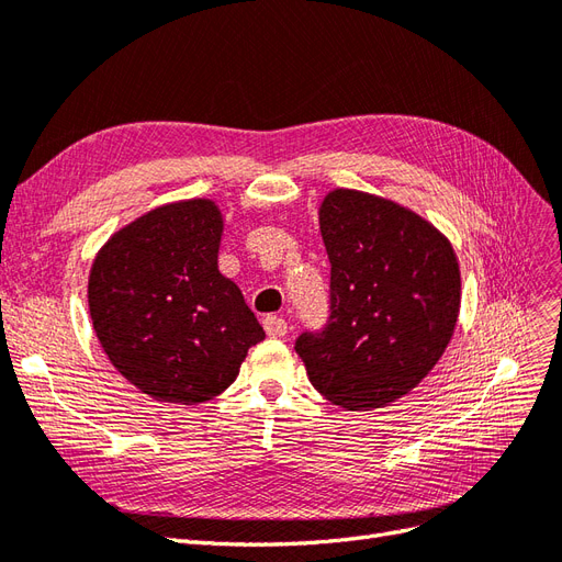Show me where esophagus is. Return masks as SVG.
<instances>
[{"label":"esophagus","instance_id":"esophagus-1","mask_svg":"<svg viewBox=\"0 0 562 562\" xmlns=\"http://www.w3.org/2000/svg\"><path fill=\"white\" fill-rule=\"evenodd\" d=\"M263 329L268 336H272V339H282V336H286V319L280 315H266Z\"/></svg>","mask_w":562,"mask_h":562}]
</instances>
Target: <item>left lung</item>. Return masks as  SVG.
<instances>
[{
	"instance_id": "obj_1",
	"label": "left lung",
	"mask_w": 562,
	"mask_h": 562,
	"mask_svg": "<svg viewBox=\"0 0 562 562\" xmlns=\"http://www.w3.org/2000/svg\"><path fill=\"white\" fill-rule=\"evenodd\" d=\"M319 231L331 263L329 317L294 348L329 403L383 407L409 393L452 339L454 249L422 216L358 190L329 192Z\"/></svg>"
}]
</instances>
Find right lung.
I'll list each match as a JSON object with an SVG mask.
<instances>
[{
    "mask_svg": "<svg viewBox=\"0 0 562 562\" xmlns=\"http://www.w3.org/2000/svg\"><path fill=\"white\" fill-rule=\"evenodd\" d=\"M221 228L210 200L167 204L112 235L93 261L95 336L117 372L159 403L216 397L266 336L218 272Z\"/></svg>",
    "mask_w": 562,
    "mask_h": 562,
    "instance_id": "obj_1",
    "label": "right lung"
}]
</instances>
